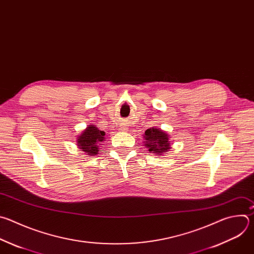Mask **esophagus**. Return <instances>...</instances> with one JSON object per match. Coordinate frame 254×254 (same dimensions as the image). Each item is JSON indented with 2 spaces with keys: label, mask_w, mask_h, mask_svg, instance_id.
<instances>
[{
  "label": "esophagus",
  "mask_w": 254,
  "mask_h": 254,
  "mask_svg": "<svg viewBox=\"0 0 254 254\" xmlns=\"http://www.w3.org/2000/svg\"><path fill=\"white\" fill-rule=\"evenodd\" d=\"M122 129H123V130H122V131H127V130H128V129H127V128H122Z\"/></svg>",
  "instance_id": "34e87169"
}]
</instances>
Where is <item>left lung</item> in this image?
<instances>
[{
	"label": "left lung",
	"mask_w": 254,
	"mask_h": 254,
	"mask_svg": "<svg viewBox=\"0 0 254 254\" xmlns=\"http://www.w3.org/2000/svg\"><path fill=\"white\" fill-rule=\"evenodd\" d=\"M144 146L148 149L149 153L162 156L171 149L170 135L160 128L151 127L147 129L143 135Z\"/></svg>",
	"instance_id": "1"
}]
</instances>
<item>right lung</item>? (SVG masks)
Returning a JSON list of instances; mask_svg holds the SVG:
<instances>
[{
  "instance_id": "right-lung-1",
  "label": "right lung",
  "mask_w": 254,
  "mask_h": 254,
  "mask_svg": "<svg viewBox=\"0 0 254 254\" xmlns=\"http://www.w3.org/2000/svg\"><path fill=\"white\" fill-rule=\"evenodd\" d=\"M106 133L99 130L95 125H88L80 135H78L76 140V145L83 151L86 155L95 156L99 154L101 150V145L106 139Z\"/></svg>"
}]
</instances>
